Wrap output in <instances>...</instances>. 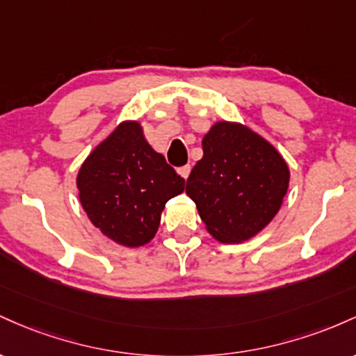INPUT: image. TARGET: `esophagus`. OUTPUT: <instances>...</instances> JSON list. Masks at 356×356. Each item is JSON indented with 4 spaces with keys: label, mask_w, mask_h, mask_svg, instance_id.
Returning <instances> with one entry per match:
<instances>
[{
    "label": "esophagus",
    "mask_w": 356,
    "mask_h": 356,
    "mask_svg": "<svg viewBox=\"0 0 356 356\" xmlns=\"http://www.w3.org/2000/svg\"><path fill=\"white\" fill-rule=\"evenodd\" d=\"M190 171H191V166L190 165H185V166H181V168H178V173L181 175L183 178H188V175H190Z\"/></svg>",
    "instance_id": "1"
}]
</instances>
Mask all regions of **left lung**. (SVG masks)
Listing matches in <instances>:
<instances>
[{
  "label": "left lung",
  "instance_id": "left-lung-1",
  "mask_svg": "<svg viewBox=\"0 0 356 356\" xmlns=\"http://www.w3.org/2000/svg\"><path fill=\"white\" fill-rule=\"evenodd\" d=\"M203 158L186 179L207 230L220 242H243L281 209L289 168L249 127L217 122L202 141Z\"/></svg>",
  "mask_w": 356,
  "mask_h": 356
}]
</instances>
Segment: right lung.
<instances>
[{
  "mask_svg": "<svg viewBox=\"0 0 356 356\" xmlns=\"http://www.w3.org/2000/svg\"><path fill=\"white\" fill-rule=\"evenodd\" d=\"M77 188L104 235L139 247L154 237L166 202L185 190V179L147 145L138 122H122L83 161Z\"/></svg>",
  "mask_w": 356,
  "mask_h": 356,
  "instance_id": "obj_1",
  "label": "right lung"
}]
</instances>
